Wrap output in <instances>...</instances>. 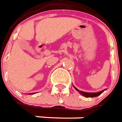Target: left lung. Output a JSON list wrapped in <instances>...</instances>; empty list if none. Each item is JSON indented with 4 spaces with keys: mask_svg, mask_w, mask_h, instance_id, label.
Returning a JSON list of instances; mask_svg holds the SVG:
<instances>
[{
    "mask_svg": "<svg viewBox=\"0 0 122 122\" xmlns=\"http://www.w3.org/2000/svg\"><path fill=\"white\" fill-rule=\"evenodd\" d=\"M76 90L77 91H79V93L82 94V96H84L85 97H98V96H99L100 94H101L104 91H100V92H83V91H81L78 90L77 88H76L75 87Z\"/></svg>",
    "mask_w": 122,
    "mask_h": 122,
    "instance_id": "obj_1",
    "label": "left lung"
}]
</instances>
